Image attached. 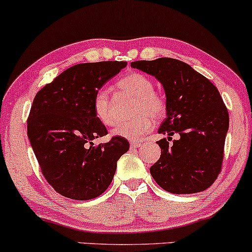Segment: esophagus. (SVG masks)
<instances>
[{"label": "esophagus", "mask_w": 252, "mask_h": 252, "mask_svg": "<svg viewBox=\"0 0 252 252\" xmlns=\"http://www.w3.org/2000/svg\"><path fill=\"white\" fill-rule=\"evenodd\" d=\"M140 145L141 143H139V141H131V149H137L139 148Z\"/></svg>", "instance_id": "1"}]
</instances>
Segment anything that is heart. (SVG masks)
<instances>
[{"label":"heart","instance_id":"heart-1","mask_svg":"<svg viewBox=\"0 0 252 252\" xmlns=\"http://www.w3.org/2000/svg\"><path fill=\"white\" fill-rule=\"evenodd\" d=\"M118 88L127 95L137 98L135 113L140 114L135 120L120 123L113 128V134L128 140H138L150 131L154 118H160L165 113L166 104L164 98L155 92L152 81L139 72H131L117 83ZM93 108L96 118L103 125H112L114 121L113 104L106 90L101 89L95 94Z\"/></svg>","mask_w":252,"mask_h":252}]
</instances>
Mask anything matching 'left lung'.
<instances>
[{
  "mask_svg": "<svg viewBox=\"0 0 252 252\" xmlns=\"http://www.w3.org/2000/svg\"><path fill=\"white\" fill-rule=\"evenodd\" d=\"M155 76L166 97V118L158 132L160 157L150 168L157 185L172 194L206 190L221 170L228 112L217 87L190 65L172 58L132 62ZM177 133V141H168Z\"/></svg>",
  "mask_w": 252,
  "mask_h": 252,
  "instance_id": "left-lung-1",
  "label": "left lung"
}]
</instances>
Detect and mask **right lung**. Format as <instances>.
<instances>
[{
  "mask_svg": "<svg viewBox=\"0 0 252 252\" xmlns=\"http://www.w3.org/2000/svg\"><path fill=\"white\" fill-rule=\"evenodd\" d=\"M126 62H98L73 65L36 93L27 120L31 145L47 182L57 193L72 200L100 196L111 185L118 159L128 151L125 138L106 135L93 102L107 81Z\"/></svg>",
  "mask_w": 252,
  "mask_h": 252,
  "instance_id": "right-lung-1",
  "label": "right lung"
}]
</instances>
